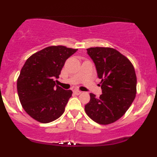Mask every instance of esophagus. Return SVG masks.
<instances>
[{"label":"esophagus","mask_w":157,"mask_h":157,"mask_svg":"<svg viewBox=\"0 0 157 157\" xmlns=\"http://www.w3.org/2000/svg\"><path fill=\"white\" fill-rule=\"evenodd\" d=\"M73 93H74V94H75V95H80L82 92H81L80 90H74Z\"/></svg>","instance_id":"esophagus-1"}]
</instances>
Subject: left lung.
Segmentation results:
<instances>
[{"label":"left lung","instance_id":"obj_1","mask_svg":"<svg viewBox=\"0 0 157 157\" xmlns=\"http://www.w3.org/2000/svg\"><path fill=\"white\" fill-rule=\"evenodd\" d=\"M87 53L93 60L102 94H90L85 105L86 114L99 124H112L125 114L135 98L137 77L132 63L118 50L110 48H90Z\"/></svg>","mask_w":157,"mask_h":157}]
</instances>
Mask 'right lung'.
Segmentation results:
<instances>
[{"mask_svg":"<svg viewBox=\"0 0 157 157\" xmlns=\"http://www.w3.org/2000/svg\"><path fill=\"white\" fill-rule=\"evenodd\" d=\"M77 49L50 46L33 54L25 63L17 79V93L22 107L31 118L47 124L65 110L71 90L56 86L66 60Z\"/></svg>","mask_w":157,"mask_h":157,"instance_id":"obj_1","label":"right lung"}]
</instances>
